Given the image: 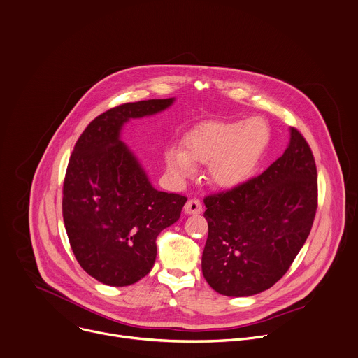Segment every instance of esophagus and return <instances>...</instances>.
<instances>
[{"label":"esophagus","instance_id":"obj_1","mask_svg":"<svg viewBox=\"0 0 358 358\" xmlns=\"http://www.w3.org/2000/svg\"><path fill=\"white\" fill-rule=\"evenodd\" d=\"M184 210L187 215H198V213H202V203L199 199L194 198V199H189L185 206H184Z\"/></svg>","mask_w":358,"mask_h":358}]
</instances>
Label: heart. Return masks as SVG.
I'll return each mask as SVG.
<instances>
[{
  "mask_svg": "<svg viewBox=\"0 0 358 358\" xmlns=\"http://www.w3.org/2000/svg\"><path fill=\"white\" fill-rule=\"evenodd\" d=\"M270 142V127L260 116L248 121H212L196 127L185 139V152L169 149L171 173L188 176L194 164H210L209 176L222 188L246 182L256 171Z\"/></svg>",
  "mask_w": 358,
  "mask_h": 358,
  "instance_id": "b5f03b06",
  "label": "heart"
}]
</instances>
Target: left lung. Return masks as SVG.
<instances>
[{
  "mask_svg": "<svg viewBox=\"0 0 358 358\" xmlns=\"http://www.w3.org/2000/svg\"><path fill=\"white\" fill-rule=\"evenodd\" d=\"M206 282L226 296L271 288L306 242L317 208L312 150L295 128L284 155L259 177L205 196Z\"/></svg>",
  "mask_w": 358,
  "mask_h": 358,
  "instance_id": "left-lung-1",
  "label": "left lung"
}]
</instances>
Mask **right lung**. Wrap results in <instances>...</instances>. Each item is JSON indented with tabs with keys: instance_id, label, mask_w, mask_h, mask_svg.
I'll return each instance as SVG.
<instances>
[{
	"instance_id": "obj_1",
	"label": "right lung",
	"mask_w": 358,
	"mask_h": 358,
	"mask_svg": "<svg viewBox=\"0 0 358 358\" xmlns=\"http://www.w3.org/2000/svg\"><path fill=\"white\" fill-rule=\"evenodd\" d=\"M174 98L128 102L96 116L78 138L63 184V219L81 268L110 287L153 268L159 233L180 219L187 196L152 187L119 139L125 122L164 110Z\"/></svg>"
}]
</instances>
